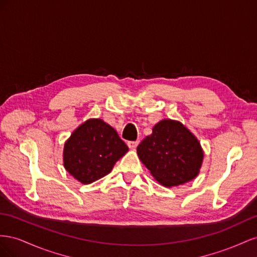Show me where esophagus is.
<instances>
[{"mask_svg":"<svg viewBox=\"0 0 257 257\" xmlns=\"http://www.w3.org/2000/svg\"><path fill=\"white\" fill-rule=\"evenodd\" d=\"M138 144H139V141H129L127 143V145L129 146V149H131V150H135L138 146Z\"/></svg>","mask_w":257,"mask_h":257,"instance_id":"obj_1","label":"esophagus"}]
</instances>
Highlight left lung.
Segmentation results:
<instances>
[{
  "label": "left lung",
  "instance_id": "1",
  "mask_svg": "<svg viewBox=\"0 0 257 257\" xmlns=\"http://www.w3.org/2000/svg\"><path fill=\"white\" fill-rule=\"evenodd\" d=\"M138 156L157 182L173 187L199 174L203 150L198 139L181 121L163 119L153 127L137 149Z\"/></svg>",
  "mask_w": 257,
  "mask_h": 257
}]
</instances>
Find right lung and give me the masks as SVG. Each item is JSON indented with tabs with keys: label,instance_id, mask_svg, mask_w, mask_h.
<instances>
[{
	"label": "right lung",
	"instance_id": "add662e5",
	"mask_svg": "<svg viewBox=\"0 0 257 257\" xmlns=\"http://www.w3.org/2000/svg\"><path fill=\"white\" fill-rule=\"evenodd\" d=\"M128 146L116 130L100 118H90L73 131L64 143L63 166L82 184L105 177Z\"/></svg>",
	"mask_w": 257,
	"mask_h": 257
}]
</instances>
